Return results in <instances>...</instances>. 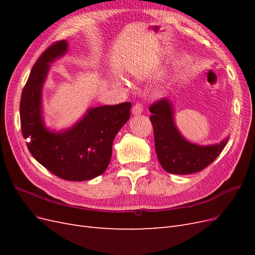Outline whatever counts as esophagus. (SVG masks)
Listing matches in <instances>:
<instances>
[{
	"label": "esophagus",
	"mask_w": 255,
	"mask_h": 255,
	"mask_svg": "<svg viewBox=\"0 0 255 255\" xmlns=\"http://www.w3.org/2000/svg\"><path fill=\"white\" fill-rule=\"evenodd\" d=\"M142 110H143L142 104L139 103V102H137V103H135V104L133 105L132 113H133V115L137 116V115H140V114L142 113Z\"/></svg>",
	"instance_id": "34e87169"
}]
</instances>
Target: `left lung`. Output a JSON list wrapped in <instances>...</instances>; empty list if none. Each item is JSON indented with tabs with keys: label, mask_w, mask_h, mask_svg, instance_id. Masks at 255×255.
Listing matches in <instances>:
<instances>
[{
	"label": "left lung",
	"mask_w": 255,
	"mask_h": 255,
	"mask_svg": "<svg viewBox=\"0 0 255 255\" xmlns=\"http://www.w3.org/2000/svg\"><path fill=\"white\" fill-rule=\"evenodd\" d=\"M150 113L156 155L169 173L190 174L203 170L219 156L228 142V138L212 145H198L185 140L174 126L169 99L152 103Z\"/></svg>",
	"instance_id": "8db88e82"
}]
</instances>
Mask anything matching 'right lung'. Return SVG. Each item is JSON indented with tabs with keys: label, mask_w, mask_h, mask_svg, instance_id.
<instances>
[{
	"label": "right lung",
	"mask_w": 255,
	"mask_h": 255,
	"mask_svg": "<svg viewBox=\"0 0 255 255\" xmlns=\"http://www.w3.org/2000/svg\"><path fill=\"white\" fill-rule=\"evenodd\" d=\"M66 40L54 42L37 59L22 90V135L35 159L53 174L67 181H87L109 166L115 136L129 119V102L90 109L74 127L61 133L44 128L41 89L50 64L67 52Z\"/></svg>",
	"instance_id": "1"
}]
</instances>
